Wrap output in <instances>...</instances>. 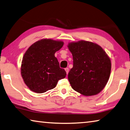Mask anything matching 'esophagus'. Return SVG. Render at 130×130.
<instances>
[{
    "label": "esophagus",
    "instance_id": "1",
    "mask_svg": "<svg viewBox=\"0 0 130 130\" xmlns=\"http://www.w3.org/2000/svg\"><path fill=\"white\" fill-rule=\"evenodd\" d=\"M65 71H66L67 74H68V73H69V68H66V69H65Z\"/></svg>",
    "mask_w": 130,
    "mask_h": 130
}]
</instances>
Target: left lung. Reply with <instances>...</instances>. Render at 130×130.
<instances>
[{"label":"left lung","mask_w":130,"mask_h":130,"mask_svg":"<svg viewBox=\"0 0 130 130\" xmlns=\"http://www.w3.org/2000/svg\"><path fill=\"white\" fill-rule=\"evenodd\" d=\"M73 67L68 79L73 89L85 96L102 91L110 78L111 63L104 50L96 43L80 40L68 44Z\"/></svg>","instance_id":"8db88e82"}]
</instances>
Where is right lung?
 <instances>
[{"label": "right lung", "mask_w": 130, "mask_h": 130, "mask_svg": "<svg viewBox=\"0 0 130 130\" xmlns=\"http://www.w3.org/2000/svg\"><path fill=\"white\" fill-rule=\"evenodd\" d=\"M63 44L62 41L43 39L34 43L25 52L21 75L32 91L40 94L53 89L58 80L66 76V72L60 68L55 56Z\"/></svg>", "instance_id": "obj_1"}]
</instances>
